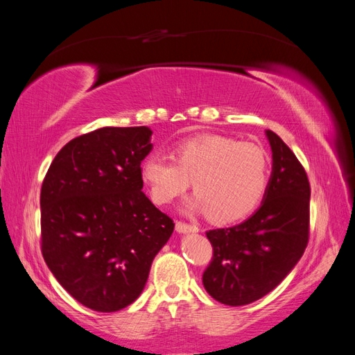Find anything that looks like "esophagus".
<instances>
[{
  "instance_id": "1",
  "label": "esophagus",
  "mask_w": 355,
  "mask_h": 355,
  "mask_svg": "<svg viewBox=\"0 0 355 355\" xmlns=\"http://www.w3.org/2000/svg\"><path fill=\"white\" fill-rule=\"evenodd\" d=\"M176 231L179 234H189V232H198V227L196 225H189L185 222H176Z\"/></svg>"
}]
</instances>
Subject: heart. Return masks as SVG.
Listing matches in <instances>:
<instances>
[{"mask_svg": "<svg viewBox=\"0 0 355 355\" xmlns=\"http://www.w3.org/2000/svg\"><path fill=\"white\" fill-rule=\"evenodd\" d=\"M171 159L149 154L142 159L141 178L151 198L164 206L191 187L187 210L207 211L218 223L237 222L259 206L270 180V157L252 142L223 135H200L173 145Z\"/></svg>", "mask_w": 355, "mask_h": 355, "instance_id": "1", "label": "heart"}]
</instances>
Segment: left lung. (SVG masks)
<instances>
[{
	"mask_svg": "<svg viewBox=\"0 0 355 355\" xmlns=\"http://www.w3.org/2000/svg\"><path fill=\"white\" fill-rule=\"evenodd\" d=\"M272 173L261 207L231 228L211 230L213 247L202 284L218 302L241 306L280 284L302 257L309 237L306 171L280 137L266 130Z\"/></svg>",
	"mask_w": 355,
	"mask_h": 355,
	"instance_id": "1",
	"label": "left lung"
}]
</instances>
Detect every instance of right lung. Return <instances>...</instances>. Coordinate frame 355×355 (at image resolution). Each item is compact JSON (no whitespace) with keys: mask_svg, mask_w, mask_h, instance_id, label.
Instances as JSON below:
<instances>
[{"mask_svg":"<svg viewBox=\"0 0 355 355\" xmlns=\"http://www.w3.org/2000/svg\"><path fill=\"white\" fill-rule=\"evenodd\" d=\"M151 128L102 127L72 139L41 187V252L80 304L115 313L139 297L175 223L144 192Z\"/></svg>","mask_w":355,"mask_h":355,"instance_id":"right-lung-1","label":"right lung"}]
</instances>
